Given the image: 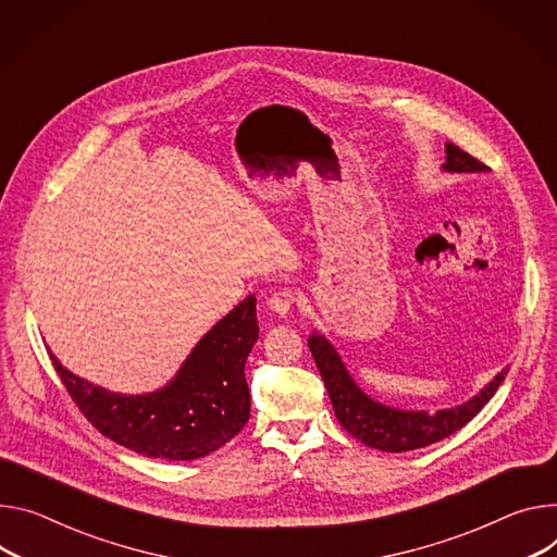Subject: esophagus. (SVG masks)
<instances>
[{"label": "esophagus", "mask_w": 557, "mask_h": 557, "mask_svg": "<svg viewBox=\"0 0 557 557\" xmlns=\"http://www.w3.org/2000/svg\"><path fill=\"white\" fill-rule=\"evenodd\" d=\"M295 299H297V293L293 288H277L269 299V309L275 311L277 315H286L293 309Z\"/></svg>", "instance_id": "34e87169"}]
</instances>
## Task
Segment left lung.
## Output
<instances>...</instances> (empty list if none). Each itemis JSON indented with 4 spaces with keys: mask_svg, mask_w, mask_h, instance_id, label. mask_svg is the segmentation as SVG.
Segmentation results:
<instances>
[{
    "mask_svg": "<svg viewBox=\"0 0 557 557\" xmlns=\"http://www.w3.org/2000/svg\"><path fill=\"white\" fill-rule=\"evenodd\" d=\"M444 169L453 173H480L488 166L482 164L478 158L469 156L460 146L446 144ZM309 348L326 384L339 424L362 444L388 453L422 448L460 431L484 409V404L495 395V391L504 382V375H507V371L497 373L495 380L480 395H475L458 409H446L437 413L397 411L373 401L358 388V384L346 373L335 348L322 335L313 333L309 337Z\"/></svg>",
    "mask_w": 557,
    "mask_h": 557,
    "instance_id": "1",
    "label": "left lung"
}]
</instances>
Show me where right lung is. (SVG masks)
<instances>
[{"label": "right lung", "mask_w": 557, "mask_h": 557, "mask_svg": "<svg viewBox=\"0 0 557 557\" xmlns=\"http://www.w3.org/2000/svg\"><path fill=\"white\" fill-rule=\"evenodd\" d=\"M258 342L248 295L193 348L177 377L150 395H117L53 367L82 416L113 442L162 460H197L233 440L250 416L244 364Z\"/></svg>", "instance_id": "1"}]
</instances>
